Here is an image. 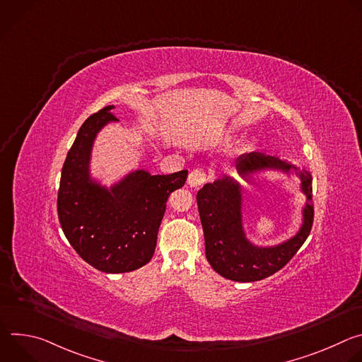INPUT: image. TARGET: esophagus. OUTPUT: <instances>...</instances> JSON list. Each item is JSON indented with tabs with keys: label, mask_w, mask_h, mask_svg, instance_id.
Returning a JSON list of instances; mask_svg holds the SVG:
<instances>
[{
	"label": "esophagus",
	"mask_w": 362,
	"mask_h": 362,
	"mask_svg": "<svg viewBox=\"0 0 362 362\" xmlns=\"http://www.w3.org/2000/svg\"><path fill=\"white\" fill-rule=\"evenodd\" d=\"M208 179H209V176L203 169H194L189 173L187 183H189L190 187H199V186H202V185L208 182Z\"/></svg>",
	"instance_id": "1"
}]
</instances>
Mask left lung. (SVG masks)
Instances as JSON below:
<instances>
[{
    "label": "left lung",
    "instance_id": "1",
    "mask_svg": "<svg viewBox=\"0 0 362 362\" xmlns=\"http://www.w3.org/2000/svg\"><path fill=\"white\" fill-rule=\"evenodd\" d=\"M238 173L246 182L261 170H281L286 175L296 170L300 177V190L306 194L303 219L298 233L275 246H256L250 243L242 222V190L232 177L223 176L214 183H206L196 196L197 209L204 235L206 259L223 278L236 282H253L268 278L282 269L306 240L314 223L313 176L298 172V168L264 153L242 154L236 160Z\"/></svg>",
    "mask_w": 362,
    "mask_h": 362
}]
</instances>
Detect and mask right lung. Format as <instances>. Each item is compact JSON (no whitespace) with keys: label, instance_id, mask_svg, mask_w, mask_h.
I'll return each instance as SVG.
<instances>
[{"label":"right lung","instance_id":"obj_1","mask_svg":"<svg viewBox=\"0 0 362 362\" xmlns=\"http://www.w3.org/2000/svg\"><path fill=\"white\" fill-rule=\"evenodd\" d=\"M113 109H101L80 127L63 166L57 212L67 240L88 265L123 274L151 259L168 197L185 185L187 170L156 176L134 170L110 189L93 180V143L103 127L117 122Z\"/></svg>","mask_w":362,"mask_h":362}]
</instances>
